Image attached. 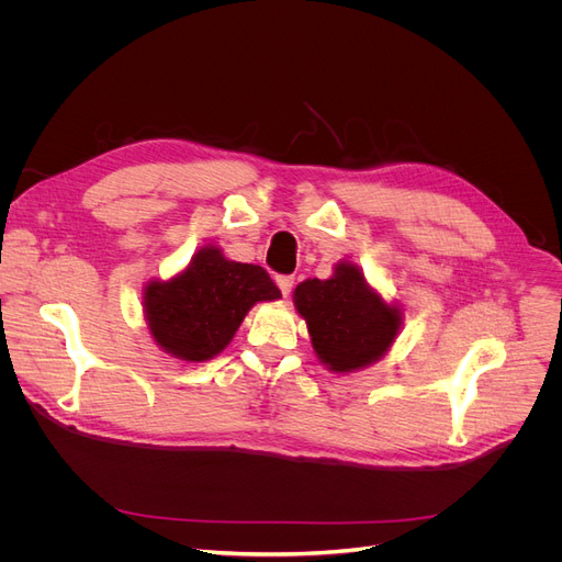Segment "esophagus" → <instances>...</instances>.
I'll use <instances>...</instances> for the list:
<instances>
[{
  "instance_id": "esophagus-1",
  "label": "esophagus",
  "mask_w": 562,
  "mask_h": 562,
  "mask_svg": "<svg viewBox=\"0 0 562 562\" xmlns=\"http://www.w3.org/2000/svg\"><path fill=\"white\" fill-rule=\"evenodd\" d=\"M278 286L282 291V296H289L293 289V276H278Z\"/></svg>"
}]
</instances>
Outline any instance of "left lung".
Wrapping results in <instances>:
<instances>
[{
    "instance_id": "1",
    "label": "left lung",
    "mask_w": 562,
    "mask_h": 562,
    "mask_svg": "<svg viewBox=\"0 0 562 562\" xmlns=\"http://www.w3.org/2000/svg\"><path fill=\"white\" fill-rule=\"evenodd\" d=\"M293 303L307 321L318 360L339 373L375 362L401 326V312L382 303L352 263H339L330 280L301 282Z\"/></svg>"
}]
</instances>
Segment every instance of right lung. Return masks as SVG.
<instances>
[{
	"instance_id": "right-lung-1",
	"label": "right lung",
	"mask_w": 562,
	"mask_h": 562,
	"mask_svg": "<svg viewBox=\"0 0 562 562\" xmlns=\"http://www.w3.org/2000/svg\"><path fill=\"white\" fill-rule=\"evenodd\" d=\"M282 293L255 263L229 261L218 248H202L189 269L145 289V316L155 341L170 356L204 362L229 344L257 301Z\"/></svg>"
}]
</instances>
